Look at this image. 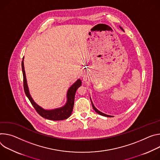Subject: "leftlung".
<instances>
[{"label":"left lung","instance_id":"obj_1","mask_svg":"<svg viewBox=\"0 0 160 160\" xmlns=\"http://www.w3.org/2000/svg\"><path fill=\"white\" fill-rule=\"evenodd\" d=\"M120 27V28L121 29V30H122L123 31H124V30L121 27ZM90 100H91V102H92V107H93V109L95 111V112H97V113H98V114H100V115H101V116H106V117H113L112 116H110V115H108V114H104V113H103V112H100V111H99L94 106V105H93V102H92V99H91V98H90Z\"/></svg>","mask_w":160,"mask_h":160}]
</instances>
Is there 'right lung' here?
<instances>
[{"label": "right lung", "mask_w": 160, "mask_h": 160, "mask_svg": "<svg viewBox=\"0 0 160 160\" xmlns=\"http://www.w3.org/2000/svg\"><path fill=\"white\" fill-rule=\"evenodd\" d=\"M24 57L23 58V60L22 62V68L23 76V88L25 95L29 99L31 102L33 107L36 110L38 113L41 116L42 118H46L47 119L52 120V121H60L67 119L72 114L74 103V98L75 94L78 90V88L81 85V79H78L72 86H71L67 91V102L61 108L54 109H43L40 105L35 102L33 100L32 97L30 94V92L28 90V87L27 84V81L26 79V75L25 72V67H24Z\"/></svg>", "instance_id": "right-lung-1"}]
</instances>
